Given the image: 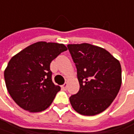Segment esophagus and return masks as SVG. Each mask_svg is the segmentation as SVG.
<instances>
[{
  "instance_id": "obj_1",
  "label": "esophagus",
  "mask_w": 134,
  "mask_h": 134,
  "mask_svg": "<svg viewBox=\"0 0 134 134\" xmlns=\"http://www.w3.org/2000/svg\"><path fill=\"white\" fill-rule=\"evenodd\" d=\"M67 83H64V84L63 85H61V88H62V90L64 91H66L67 90Z\"/></svg>"
}]
</instances>
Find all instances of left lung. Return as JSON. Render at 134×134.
Wrapping results in <instances>:
<instances>
[{"label": "left lung", "instance_id": "1", "mask_svg": "<svg viewBox=\"0 0 134 134\" xmlns=\"http://www.w3.org/2000/svg\"><path fill=\"white\" fill-rule=\"evenodd\" d=\"M77 69L79 91L70 97L72 107L83 115H95L107 109L121 85L119 60L108 51L89 43L68 44Z\"/></svg>", "mask_w": 134, "mask_h": 134}]
</instances>
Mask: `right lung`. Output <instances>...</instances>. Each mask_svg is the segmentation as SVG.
<instances>
[{
  "label": "right lung",
  "instance_id": "1",
  "mask_svg": "<svg viewBox=\"0 0 134 134\" xmlns=\"http://www.w3.org/2000/svg\"><path fill=\"white\" fill-rule=\"evenodd\" d=\"M66 50L64 44L40 41L9 60L4 79L9 95L17 105L31 113L42 112L49 107L61 90L52 82L50 64Z\"/></svg>",
  "mask_w": 134,
  "mask_h": 134
}]
</instances>
